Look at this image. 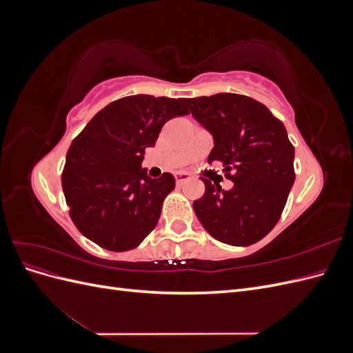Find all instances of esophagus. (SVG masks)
<instances>
[{"label": "esophagus", "instance_id": "obj_1", "mask_svg": "<svg viewBox=\"0 0 353 353\" xmlns=\"http://www.w3.org/2000/svg\"><path fill=\"white\" fill-rule=\"evenodd\" d=\"M190 178H191V175L187 174V172H176V174H175V179H176V184H178V185L187 183V181H188Z\"/></svg>", "mask_w": 353, "mask_h": 353}]
</instances>
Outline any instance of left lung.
I'll return each instance as SVG.
<instances>
[{
	"label": "left lung",
	"mask_w": 353,
	"mask_h": 353,
	"mask_svg": "<svg viewBox=\"0 0 353 353\" xmlns=\"http://www.w3.org/2000/svg\"><path fill=\"white\" fill-rule=\"evenodd\" d=\"M183 101L213 137L208 162H222L234 183L222 190L201 178L206 191L193 203L196 216L222 243L262 240L279 222L294 183V147L285 126L248 95L219 92Z\"/></svg>",
	"instance_id": "8db88e82"
}]
</instances>
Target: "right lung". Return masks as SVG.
Masks as SVG:
<instances>
[{"instance_id":"obj_1","label":"right lung","mask_w":353,"mask_h":353,"mask_svg":"<svg viewBox=\"0 0 353 353\" xmlns=\"http://www.w3.org/2000/svg\"><path fill=\"white\" fill-rule=\"evenodd\" d=\"M184 99L138 94L95 114L72 141L61 174L69 215L85 237L112 252L137 248L175 188L172 174L150 178L141 168L162 126L188 114Z\"/></svg>"}]
</instances>
